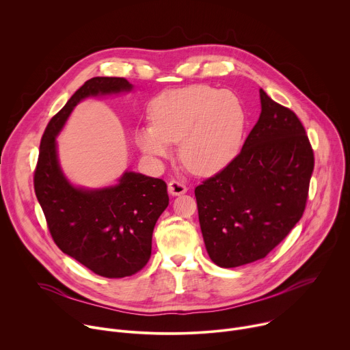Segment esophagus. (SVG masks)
Listing matches in <instances>:
<instances>
[{
	"label": "esophagus",
	"instance_id": "esophagus-1",
	"mask_svg": "<svg viewBox=\"0 0 350 350\" xmlns=\"http://www.w3.org/2000/svg\"><path fill=\"white\" fill-rule=\"evenodd\" d=\"M167 191H169V193H170V195H173V196H178V195H183V193H185V192H187V187H185L183 183L173 180V181H170V183H169V185H167Z\"/></svg>",
	"mask_w": 350,
	"mask_h": 350
}]
</instances>
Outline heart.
Masks as SVG:
<instances>
[{"mask_svg":"<svg viewBox=\"0 0 350 350\" xmlns=\"http://www.w3.org/2000/svg\"><path fill=\"white\" fill-rule=\"evenodd\" d=\"M152 127H138L135 144L149 158L169 155L180 142L178 155L195 174H215L238 155L245 113L230 91L195 84L158 96L149 109Z\"/></svg>","mask_w":350,"mask_h":350,"instance_id":"b5f03b06","label":"heart"}]
</instances>
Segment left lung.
Here are the masks:
<instances>
[{
    "label": "left lung",
    "mask_w": 350,
    "mask_h": 350,
    "mask_svg": "<svg viewBox=\"0 0 350 350\" xmlns=\"http://www.w3.org/2000/svg\"><path fill=\"white\" fill-rule=\"evenodd\" d=\"M262 112L239 155L195 188L209 258L231 269L263 259L301 220L314 167L297 116L260 88Z\"/></svg>",
    "instance_id": "left-lung-1"
}]
</instances>
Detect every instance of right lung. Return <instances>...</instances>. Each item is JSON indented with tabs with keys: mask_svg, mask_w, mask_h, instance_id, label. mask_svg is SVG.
I'll use <instances>...</instances> for the list:
<instances>
[{
	"mask_svg": "<svg viewBox=\"0 0 350 350\" xmlns=\"http://www.w3.org/2000/svg\"><path fill=\"white\" fill-rule=\"evenodd\" d=\"M133 88L123 77L87 80L49 120L34 173L36 196L58 247L108 278L131 275L151 258L154 227L169 205L166 183L126 170L112 185H76L61 167L57 137L84 99L131 92Z\"/></svg>",
	"mask_w": 350,
	"mask_h": 350,
	"instance_id": "add662e5",
	"label": "right lung"
}]
</instances>
